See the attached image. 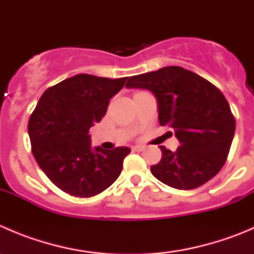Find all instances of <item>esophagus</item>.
I'll list each match as a JSON object with an SVG mask.
<instances>
[{"instance_id": "obj_1", "label": "esophagus", "mask_w": 254, "mask_h": 254, "mask_svg": "<svg viewBox=\"0 0 254 254\" xmlns=\"http://www.w3.org/2000/svg\"><path fill=\"white\" fill-rule=\"evenodd\" d=\"M143 146L141 145H136V146H132V151H142L143 150Z\"/></svg>"}]
</instances>
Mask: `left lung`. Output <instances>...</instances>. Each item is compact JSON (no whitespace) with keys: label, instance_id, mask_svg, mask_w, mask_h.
Masks as SVG:
<instances>
[{"label":"left lung","instance_id":"left-lung-1","mask_svg":"<svg viewBox=\"0 0 254 254\" xmlns=\"http://www.w3.org/2000/svg\"><path fill=\"white\" fill-rule=\"evenodd\" d=\"M125 87L155 94L160 124L173 130L181 143L175 152L160 146L162 158L151 166L158 181L189 190L220 172L230 152L236 122L217 87L179 66L131 76Z\"/></svg>","mask_w":254,"mask_h":254}]
</instances>
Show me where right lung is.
<instances>
[{
	"instance_id": "right-lung-1",
	"label": "right lung",
	"mask_w": 254,
	"mask_h": 254,
	"mask_svg": "<svg viewBox=\"0 0 254 254\" xmlns=\"http://www.w3.org/2000/svg\"><path fill=\"white\" fill-rule=\"evenodd\" d=\"M127 79L79 73L40 97L28 123L32 152L43 172L65 193L97 195L122 172L130 148H92L88 131L106 115L109 99Z\"/></svg>"
}]
</instances>
